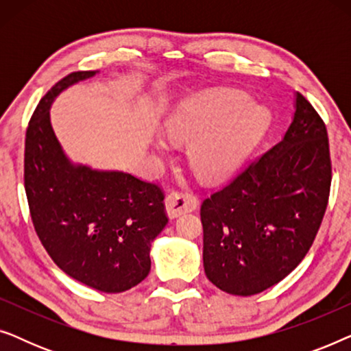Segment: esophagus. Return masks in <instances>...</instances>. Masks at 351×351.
I'll list each match as a JSON object with an SVG mask.
<instances>
[{
    "mask_svg": "<svg viewBox=\"0 0 351 351\" xmlns=\"http://www.w3.org/2000/svg\"><path fill=\"white\" fill-rule=\"evenodd\" d=\"M165 204L167 215L171 219H176L182 214L191 213V210L198 208V199H196V196L185 193V191H172V193L167 195Z\"/></svg>",
    "mask_w": 351,
    "mask_h": 351,
    "instance_id": "1",
    "label": "esophagus"
}]
</instances>
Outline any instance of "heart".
I'll use <instances>...</instances> for the list:
<instances>
[{
    "label": "heart",
    "instance_id": "1",
    "mask_svg": "<svg viewBox=\"0 0 351 351\" xmlns=\"http://www.w3.org/2000/svg\"><path fill=\"white\" fill-rule=\"evenodd\" d=\"M267 117L238 93H203L179 105L166 119V136L172 143H190L189 162L206 180H219L237 169L261 138ZM155 150L169 148L158 141Z\"/></svg>",
    "mask_w": 351,
    "mask_h": 351
}]
</instances>
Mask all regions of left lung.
Masks as SVG:
<instances>
[{"label": "left lung", "mask_w": 351, "mask_h": 351, "mask_svg": "<svg viewBox=\"0 0 351 351\" xmlns=\"http://www.w3.org/2000/svg\"><path fill=\"white\" fill-rule=\"evenodd\" d=\"M330 177L326 124L297 93L281 142L201 204L208 280L243 297L285 280L315 241Z\"/></svg>", "instance_id": "obj_1"}]
</instances>
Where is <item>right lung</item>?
Segmentation results:
<instances>
[{"instance_id":"obj_1","label":"right lung","mask_w":351,"mask_h":351,"mask_svg":"<svg viewBox=\"0 0 351 351\" xmlns=\"http://www.w3.org/2000/svg\"><path fill=\"white\" fill-rule=\"evenodd\" d=\"M97 71H75L47 90L28 123L23 179L36 234L56 265L102 292H123L150 273L153 239L167 223L160 186L121 171L73 165L51 126L62 90Z\"/></svg>"}]
</instances>
